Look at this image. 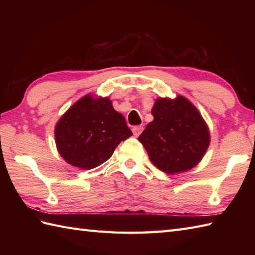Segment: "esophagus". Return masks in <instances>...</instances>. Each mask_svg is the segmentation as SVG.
<instances>
[{
  "instance_id": "1",
  "label": "esophagus",
  "mask_w": 255,
  "mask_h": 255,
  "mask_svg": "<svg viewBox=\"0 0 255 255\" xmlns=\"http://www.w3.org/2000/svg\"><path fill=\"white\" fill-rule=\"evenodd\" d=\"M142 130H143V127L142 126H134V127H132V132H133V134L136 137H138L139 134L142 132Z\"/></svg>"
}]
</instances>
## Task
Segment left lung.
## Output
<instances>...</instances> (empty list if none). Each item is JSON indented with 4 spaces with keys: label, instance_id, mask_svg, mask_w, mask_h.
<instances>
[{
    "label": "left lung",
    "instance_id": "8db88e82",
    "mask_svg": "<svg viewBox=\"0 0 255 255\" xmlns=\"http://www.w3.org/2000/svg\"><path fill=\"white\" fill-rule=\"evenodd\" d=\"M149 123L138 140L151 162L167 174L193 169L208 149L207 125L197 108L184 96L155 101Z\"/></svg>",
    "mask_w": 255,
    "mask_h": 255
}]
</instances>
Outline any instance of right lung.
<instances>
[{
	"label": "right lung",
	"mask_w": 255,
	"mask_h": 255,
	"mask_svg": "<svg viewBox=\"0 0 255 255\" xmlns=\"http://www.w3.org/2000/svg\"><path fill=\"white\" fill-rule=\"evenodd\" d=\"M132 134L108 97L85 95L59 119L55 128L59 153L69 164L91 170L111 158Z\"/></svg>",
	"instance_id": "add662e5"
}]
</instances>
